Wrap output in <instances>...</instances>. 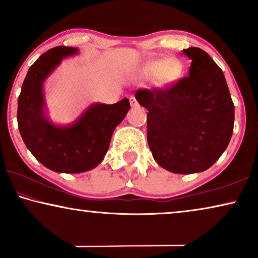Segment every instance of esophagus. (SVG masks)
I'll return each instance as SVG.
<instances>
[{
    "mask_svg": "<svg viewBox=\"0 0 258 258\" xmlns=\"http://www.w3.org/2000/svg\"><path fill=\"white\" fill-rule=\"evenodd\" d=\"M129 101H130V104H132V107H139V102H137L135 96H130Z\"/></svg>",
    "mask_w": 258,
    "mask_h": 258,
    "instance_id": "34e87169",
    "label": "esophagus"
}]
</instances>
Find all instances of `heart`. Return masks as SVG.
<instances>
[{
  "label": "heart",
  "mask_w": 258,
  "mask_h": 258,
  "mask_svg": "<svg viewBox=\"0 0 258 258\" xmlns=\"http://www.w3.org/2000/svg\"><path fill=\"white\" fill-rule=\"evenodd\" d=\"M182 74V62L174 57L150 61L140 70V75L142 79H153L155 86L158 88L172 86L181 79Z\"/></svg>",
  "instance_id": "b5f03b06"
}]
</instances>
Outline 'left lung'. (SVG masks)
<instances>
[{
	"label": "left lung",
	"instance_id": "left-lung-1",
	"mask_svg": "<svg viewBox=\"0 0 258 258\" xmlns=\"http://www.w3.org/2000/svg\"><path fill=\"white\" fill-rule=\"evenodd\" d=\"M189 76L164 89H140L136 100L149 111L147 139L154 160L175 174L209 169L227 149L235 108L223 72L202 49L183 50Z\"/></svg>",
	"mask_w": 258,
	"mask_h": 258
}]
</instances>
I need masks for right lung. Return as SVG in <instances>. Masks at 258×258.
Segmentation results:
<instances>
[{
  "label": "right lung",
  "instance_id": "right-lung-1",
  "mask_svg": "<svg viewBox=\"0 0 258 258\" xmlns=\"http://www.w3.org/2000/svg\"><path fill=\"white\" fill-rule=\"evenodd\" d=\"M73 47H55L28 70L17 103V124L24 144L44 167L77 174L103 161L111 135L130 109L128 98L115 104H91L75 122L56 125L45 115L43 83L62 59L77 54Z\"/></svg>",
  "mask_w": 258,
  "mask_h": 258
}]
</instances>
